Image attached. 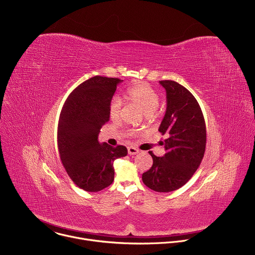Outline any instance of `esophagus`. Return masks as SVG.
Listing matches in <instances>:
<instances>
[{
	"label": "esophagus",
	"instance_id": "esophagus-1",
	"mask_svg": "<svg viewBox=\"0 0 255 255\" xmlns=\"http://www.w3.org/2000/svg\"><path fill=\"white\" fill-rule=\"evenodd\" d=\"M139 152V150L136 148V147H133V146H129L128 147V153L130 155H134V154H137Z\"/></svg>",
	"mask_w": 255,
	"mask_h": 255
}]
</instances>
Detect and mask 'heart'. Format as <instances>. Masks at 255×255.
<instances>
[{
	"label": "heart",
	"instance_id": "obj_1",
	"mask_svg": "<svg viewBox=\"0 0 255 255\" xmlns=\"http://www.w3.org/2000/svg\"><path fill=\"white\" fill-rule=\"evenodd\" d=\"M128 99L137 105L146 116L152 115L159 105V95L149 85L138 83L127 90ZM121 112V102L114 98L109 104V115L111 119H118Z\"/></svg>",
	"mask_w": 255,
	"mask_h": 255
}]
</instances>
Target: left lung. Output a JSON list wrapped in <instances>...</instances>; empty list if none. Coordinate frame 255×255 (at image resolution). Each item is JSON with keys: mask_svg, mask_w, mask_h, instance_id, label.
I'll list each match as a JSON object with an SVG mask.
<instances>
[{"mask_svg": "<svg viewBox=\"0 0 255 255\" xmlns=\"http://www.w3.org/2000/svg\"><path fill=\"white\" fill-rule=\"evenodd\" d=\"M166 92V111L158 131L167 135L161 142L165 154L155 156L142 174L149 189L168 193L186 185L200 166L206 149V124L201 107L192 93L173 81H160Z\"/></svg>", "mask_w": 255, "mask_h": 255, "instance_id": "1", "label": "left lung"}]
</instances>
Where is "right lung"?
Wrapping results in <instances>:
<instances>
[{"label": "right lung", "mask_w": 255, "mask_h": 255, "mask_svg": "<svg viewBox=\"0 0 255 255\" xmlns=\"http://www.w3.org/2000/svg\"><path fill=\"white\" fill-rule=\"evenodd\" d=\"M122 80L96 76L70 93L60 113L57 145L61 162L71 178L87 192H99L114 180L113 162L126 156L123 145L112 147L98 140L110 120L109 104Z\"/></svg>", "instance_id": "obj_1"}]
</instances>
